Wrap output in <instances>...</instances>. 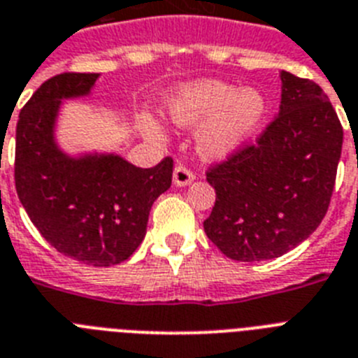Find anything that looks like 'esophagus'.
<instances>
[{
  "instance_id": "esophagus-1",
  "label": "esophagus",
  "mask_w": 358,
  "mask_h": 358,
  "mask_svg": "<svg viewBox=\"0 0 358 358\" xmlns=\"http://www.w3.org/2000/svg\"><path fill=\"white\" fill-rule=\"evenodd\" d=\"M194 180V174L185 167V165H176L174 167V173H173V182L174 185H178V187H185L189 185L191 182Z\"/></svg>"
}]
</instances>
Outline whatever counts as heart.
Segmentation results:
<instances>
[{
  "label": "heart",
  "mask_w": 358,
  "mask_h": 358,
  "mask_svg": "<svg viewBox=\"0 0 358 358\" xmlns=\"http://www.w3.org/2000/svg\"><path fill=\"white\" fill-rule=\"evenodd\" d=\"M268 113V101L257 88L215 78L185 83L173 90L165 115L180 129H196V150L206 159H226L239 152L259 132ZM149 136L164 138L152 121L145 123Z\"/></svg>",
  "instance_id": "heart-1"
}]
</instances>
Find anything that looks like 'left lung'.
<instances>
[{
    "label": "left lung",
    "instance_id": "obj_1",
    "mask_svg": "<svg viewBox=\"0 0 358 358\" xmlns=\"http://www.w3.org/2000/svg\"><path fill=\"white\" fill-rule=\"evenodd\" d=\"M280 113L255 145L208 171L209 241L234 261H268L303 243L327 213L344 130L324 90L281 71Z\"/></svg>",
    "mask_w": 358,
    "mask_h": 358
}]
</instances>
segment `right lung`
Segmentation results:
<instances>
[{
	"label": "right lung",
	"instance_id": "obj_1",
	"mask_svg": "<svg viewBox=\"0 0 358 358\" xmlns=\"http://www.w3.org/2000/svg\"><path fill=\"white\" fill-rule=\"evenodd\" d=\"M99 73L49 78L20 112L14 180L20 202L49 245L80 263L129 259L147 234L154 200L171 187L173 159L152 169L119 154L64 152L57 141L62 101L92 94Z\"/></svg>",
	"mask_w": 358,
	"mask_h": 358
}]
</instances>
